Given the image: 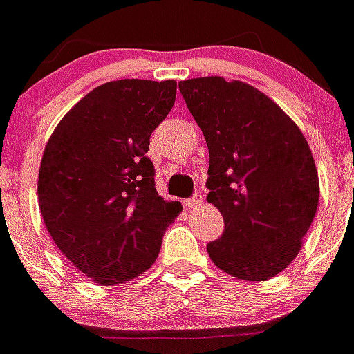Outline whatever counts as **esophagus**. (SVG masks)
I'll list each match as a JSON object with an SVG mask.
<instances>
[{
    "label": "esophagus",
    "mask_w": 354,
    "mask_h": 354,
    "mask_svg": "<svg viewBox=\"0 0 354 354\" xmlns=\"http://www.w3.org/2000/svg\"><path fill=\"white\" fill-rule=\"evenodd\" d=\"M202 200H203L202 194H200V192H194L189 200H185V205L189 207V209H196L198 205H202Z\"/></svg>",
    "instance_id": "1"
}]
</instances>
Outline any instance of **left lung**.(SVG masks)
Returning a JSON list of instances; mask_svg holds the SVG:
<instances>
[{
  "label": "left lung",
  "instance_id": "8db88e82",
  "mask_svg": "<svg viewBox=\"0 0 354 354\" xmlns=\"http://www.w3.org/2000/svg\"><path fill=\"white\" fill-rule=\"evenodd\" d=\"M187 109L209 147L207 200L223 234L207 243L214 266L266 281L301 249L320 200L309 143L286 112L243 82L220 76L180 82Z\"/></svg>",
  "mask_w": 354,
  "mask_h": 354
}]
</instances>
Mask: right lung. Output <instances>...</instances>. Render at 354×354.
Wrapping results in <instances>:
<instances>
[{"mask_svg": "<svg viewBox=\"0 0 354 354\" xmlns=\"http://www.w3.org/2000/svg\"><path fill=\"white\" fill-rule=\"evenodd\" d=\"M176 100V82L118 80L82 97L43 152L37 200L57 249L102 286L123 283L158 258L180 214L154 187L152 131Z\"/></svg>", "mask_w": 354, "mask_h": 354, "instance_id": "1", "label": "right lung"}]
</instances>
